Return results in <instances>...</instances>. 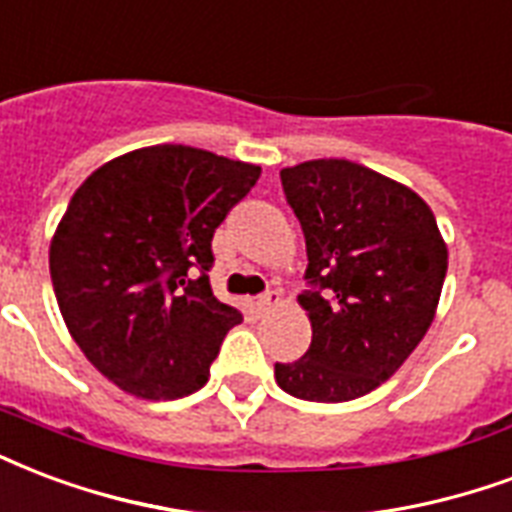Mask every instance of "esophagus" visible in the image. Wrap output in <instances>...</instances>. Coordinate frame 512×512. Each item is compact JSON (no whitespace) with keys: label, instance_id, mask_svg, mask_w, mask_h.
Returning a JSON list of instances; mask_svg holds the SVG:
<instances>
[{"label":"esophagus","instance_id":"1","mask_svg":"<svg viewBox=\"0 0 512 512\" xmlns=\"http://www.w3.org/2000/svg\"><path fill=\"white\" fill-rule=\"evenodd\" d=\"M280 305V288H267L259 299H256V307H259L261 313H270L275 307Z\"/></svg>","mask_w":512,"mask_h":512}]
</instances>
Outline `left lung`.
I'll return each mask as SVG.
<instances>
[{"mask_svg":"<svg viewBox=\"0 0 512 512\" xmlns=\"http://www.w3.org/2000/svg\"><path fill=\"white\" fill-rule=\"evenodd\" d=\"M302 224L313 340L275 364L278 386L307 402H348L378 388L416 351L440 302L448 248L416 191L345 159L280 169Z\"/></svg>","mask_w":512,"mask_h":512,"instance_id":"1","label":"left lung"}]
</instances>
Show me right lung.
<instances>
[{
	"instance_id": "add662e5",
	"label": "right lung",
	"mask_w": 512,
	"mask_h": 512,
	"mask_svg": "<svg viewBox=\"0 0 512 512\" xmlns=\"http://www.w3.org/2000/svg\"><path fill=\"white\" fill-rule=\"evenodd\" d=\"M261 167L191 145L107 161L69 199L51 280L69 334L115 386L180 399L210 378L237 307L213 297V234Z\"/></svg>"
}]
</instances>
